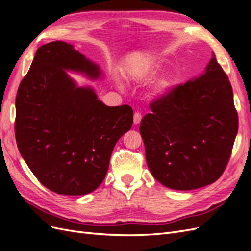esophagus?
<instances>
[{
    "label": "esophagus",
    "instance_id": "obj_1",
    "mask_svg": "<svg viewBox=\"0 0 251 251\" xmlns=\"http://www.w3.org/2000/svg\"><path fill=\"white\" fill-rule=\"evenodd\" d=\"M141 118H142L141 114H140L139 112H136V113L134 114V124H135V125H138V124H140Z\"/></svg>",
    "mask_w": 251,
    "mask_h": 251
}]
</instances>
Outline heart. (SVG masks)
Here are the masks:
<instances>
[{"label": "heart", "mask_w": 251, "mask_h": 251, "mask_svg": "<svg viewBox=\"0 0 251 251\" xmlns=\"http://www.w3.org/2000/svg\"><path fill=\"white\" fill-rule=\"evenodd\" d=\"M172 86V80L170 77H164L157 82L154 89V95L157 97H161L169 92Z\"/></svg>", "instance_id": "1"}]
</instances>
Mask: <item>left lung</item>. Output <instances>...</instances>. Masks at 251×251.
<instances>
[{
    "label": "left lung",
    "mask_w": 251,
    "mask_h": 251,
    "mask_svg": "<svg viewBox=\"0 0 251 251\" xmlns=\"http://www.w3.org/2000/svg\"><path fill=\"white\" fill-rule=\"evenodd\" d=\"M150 108L139 131L149 170L158 182L191 191L221 177L239 119L230 81L215 54L199 77L175 87Z\"/></svg>",
    "instance_id": "left-lung-1"
}]
</instances>
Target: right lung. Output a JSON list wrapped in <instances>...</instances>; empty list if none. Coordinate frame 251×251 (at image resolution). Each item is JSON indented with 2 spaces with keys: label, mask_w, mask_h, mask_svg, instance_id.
Returning a JSON list of instances; mask_svg holds the SVG:
<instances>
[{
  "label": "right lung",
  "mask_w": 251,
  "mask_h": 251,
  "mask_svg": "<svg viewBox=\"0 0 251 251\" xmlns=\"http://www.w3.org/2000/svg\"><path fill=\"white\" fill-rule=\"evenodd\" d=\"M67 71L101 76L100 66L62 41L37 49L16 100L20 153L41 183L59 195H86L101 184L116 142L133 125L127 104L108 107Z\"/></svg>",
  "instance_id": "obj_1"
}]
</instances>
